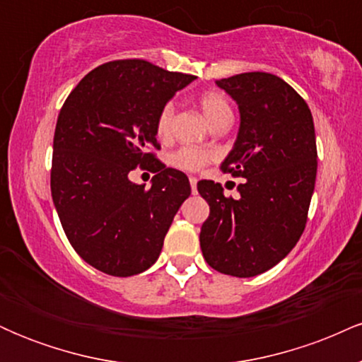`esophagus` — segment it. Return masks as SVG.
Returning <instances> with one entry per match:
<instances>
[{"instance_id": "34e87169", "label": "esophagus", "mask_w": 362, "mask_h": 362, "mask_svg": "<svg viewBox=\"0 0 362 362\" xmlns=\"http://www.w3.org/2000/svg\"><path fill=\"white\" fill-rule=\"evenodd\" d=\"M189 182H190V189H192V194H197V178L190 177Z\"/></svg>"}]
</instances>
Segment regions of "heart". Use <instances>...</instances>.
I'll return each instance as SVG.
<instances>
[{
    "label": "heart",
    "mask_w": 362,
    "mask_h": 362,
    "mask_svg": "<svg viewBox=\"0 0 362 362\" xmlns=\"http://www.w3.org/2000/svg\"><path fill=\"white\" fill-rule=\"evenodd\" d=\"M197 105L202 110L204 117L209 120L211 126H216L219 122H230L231 112L230 103H228L226 97L216 90H206L202 91L197 97ZM173 114H175V107L172 102L165 103L161 107L160 114L156 117V134L158 138H167L172 131ZM213 160V155L209 151L199 148H180L170 156L173 167L185 170V172H199L206 167L209 161Z\"/></svg>",
    "instance_id": "1"
}]
</instances>
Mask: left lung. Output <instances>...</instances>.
I'll use <instances>...</instances> for the list:
<instances>
[{
  "mask_svg": "<svg viewBox=\"0 0 362 362\" xmlns=\"http://www.w3.org/2000/svg\"><path fill=\"white\" fill-rule=\"evenodd\" d=\"M238 103L240 131L221 170L245 178L240 197L201 180L209 204L201 250L214 271L253 277L293 250L308 219L317 178V139L308 103L271 73H242L216 81Z\"/></svg>",
  "mask_w": 362,
  "mask_h": 362,
  "instance_id": "1",
  "label": "left lung"
}]
</instances>
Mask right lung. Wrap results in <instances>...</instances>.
Here are the masks:
<instances>
[{
  "label": "right lung",
  "mask_w": 362,
  "mask_h": 362,
  "mask_svg": "<svg viewBox=\"0 0 362 362\" xmlns=\"http://www.w3.org/2000/svg\"><path fill=\"white\" fill-rule=\"evenodd\" d=\"M194 80L144 59H119L90 71L66 98L54 132L51 192L69 243L91 267L129 277L160 257L190 184L153 153L160 149L156 117ZM138 166L156 173L149 189L128 180Z\"/></svg>",
  "instance_id": "1"
}]
</instances>
